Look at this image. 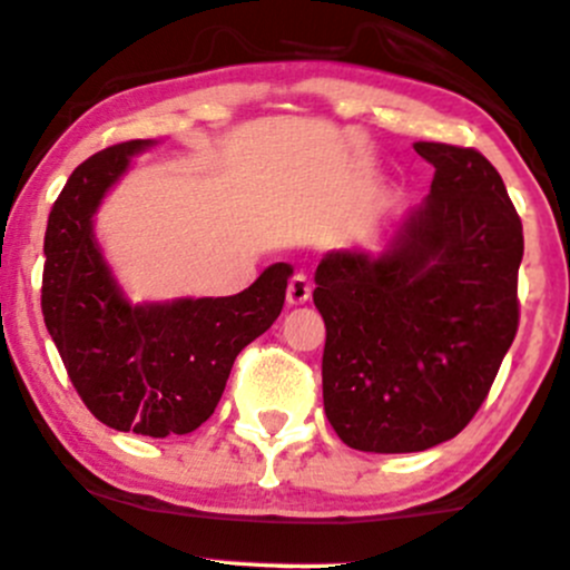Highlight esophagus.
<instances>
[{
  "mask_svg": "<svg viewBox=\"0 0 570 570\" xmlns=\"http://www.w3.org/2000/svg\"><path fill=\"white\" fill-rule=\"evenodd\" d=\"M311 299V284L308 278H305L303 273L292 275L289 281V289H286V303L292 305V308H297V305H305Z\"/></svg>",
  "mask_w": 570,
  "mask_h": 570,
  "instance_id": "obj_1",
  "label": "esophagus"
}]
</instances>
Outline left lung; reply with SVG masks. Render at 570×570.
<instances>
[{"mask_svg":"<svg viewBox=\"0 0 570 570\" xmlns=\"http://www.w3.org/2000/svg\"><path fill=\"white\" fill-rule=\"evenodd\" d=\"M414 148L435 167L428 199L379 254L337 248L314 275L324 414L360 452H424L458 435L519 327L524 240L503 178L473 148Z\"/></svg>","mask_w":570,"mask_h":570,"instance_id":"obj_1","label":"left lung"}]
</instances>
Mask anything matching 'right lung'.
Segmentation results:
<instances>
[{"label":"right lung","instance_id":"add662e5","mask_svg":"<svg viewBox=\"0 0 570 570\" xmlns=\"http://www.w3.org/2000/svg\"><path fill=\"white\" fill-rule=\"evenodd\" d=\"M129 140L89 156L53 203L46 229L42 316L86 409L121 433L186 435L216 411L235 356L284 308L292 265L275 262L233 297L132 305L91 216L132 156Z\"/></svg>","mask_w":570,"mask_h":570}]
</instances>
